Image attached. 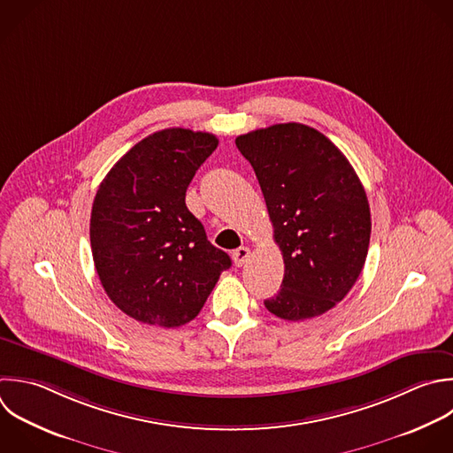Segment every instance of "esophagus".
Here are the masks:
<instances>
[{"label": "esophagus", "instance_id": "esophagus-1", "mask_svg": "<svg viewBox=\"0 0 453 453\" xmlns=\"http://www.w3.org/2000/svg\"><path fill=\"white\" fill-rule=\"evenodd\" d=\"M232 258H234V264H235L237 267L244 265L246 260L250 258V248H244V246L237 248V250L232 253Z\"/></svg>", "mask_w": 453, "mask_h": 453}]
</instances>
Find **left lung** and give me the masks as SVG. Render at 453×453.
<instances>
[{
  "mask_svg": "<svg viewBox=\"0 0 453 453\" xmlns=\"http://www.w3.org/2000/svg\"><path fill=\"white\" fill-rule=\"evenodd\" d=\"M258 179L285 274L265 308L285 320L319 317L356 283L370 242L366 193L322 133L288 122L235 138Z\"/></svg>",
  "mask_w": 453,
  "mask_h": 453,
  "instance_id": "left-lung-1",
  "label": "left lung"
}]
</instances>
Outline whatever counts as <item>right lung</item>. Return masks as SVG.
I'll return each instance as SVG.
<instances>
[{
    "instance_id": "right-lung-1",
    "label": "right lung",
    "mask_w": 453,
    "mask_h": 453,
    "mask_svg": "<svg viewBox=\"0 0 453 453\" xmlns=\"http://www.w3.org/2000/svg\"><path fill=\"white\" fill-rule=\"evenodd\" d=\"M216 147L211 133L157 131L120 157L97 189L94 264L108 297L138 322L193 320L232 265L186 207V189Z\"/></svg>"
}]
</instances>
